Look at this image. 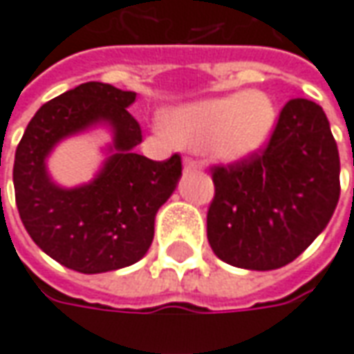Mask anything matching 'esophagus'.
<instances>
[{
    "mask_svg": "<svg viewBox=\"0 0 354 354\" xmlns=\"http://www.w3.org/2000/svg\"><path fill=\"white\" fill-rule=\"evenodd\" d=\"M184 170H186V172H196V170H201V162L194 160V158H184Z\"/></svg>",
    "mask_w": 354,
    "mask_h": 354,
    "instance_id": "34e87169",
    "label": "esophagus"
}]
</instances>
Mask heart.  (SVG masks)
<instances>
[{
    "instance_id": "obj_1",
    "label": "heart",
    "mask_w": 354,
    "mask_h": 354,
    "mask_svg": "<svg viewBox=\"0 0 354 354\" xmlns=\"http://www.w3.org/2000/svg\"><path fill=\"white\" fill-rule=\"evenodd\" d=\"M162 131L182 147H205L214 158L235 165L257 154L276 125V107L264 92L229 93L178 105L162 113Z\"/></svg>"
}]
</instances>
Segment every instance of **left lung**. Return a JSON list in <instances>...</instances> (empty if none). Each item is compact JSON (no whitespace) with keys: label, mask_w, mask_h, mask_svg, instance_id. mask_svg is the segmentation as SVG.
Here are the masks:
<instances>
[{"label":"left lung","mask_w":354,"mask_h":354,"mask_svg":"<svg viewBox=\"0 0 354 354\" xmlns=\"http://www.w3.org/2000/svg\"><path fill=\"white\" fill-rule=\"evenodd\" d=\"M339 170L325 111L310 100H290L261 154L212 170L207 241L215 254L247 270L286 266L329 223Z\"/></svg>","instance_id":"8db88e82"}]
</instances>
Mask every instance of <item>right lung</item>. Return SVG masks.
Here are the masks:
<instances>
[{
    "mask_svg": "<svg viewBox=\"0 0 354 354\" xmlns=\"http://www.w3.org/2000/svg\"><path fill=\"white\" fill-rule=\"evenodd\" d=\"M137 93L86 82L35 113L15 151L13 186L21 221L50 259L82 274L140 261L154 237V217L182 176L180 156L156 162L135 153L142 140L127 111ZM107 127L112 142L98 174L76 189L56 185L46 158L60 140Z\"/></svg>",
    "mask_w": 354,
    "mask_h": 354,
    "instance_id": "add662e5",
    "label": "right lung"
}]
</instances>
